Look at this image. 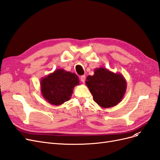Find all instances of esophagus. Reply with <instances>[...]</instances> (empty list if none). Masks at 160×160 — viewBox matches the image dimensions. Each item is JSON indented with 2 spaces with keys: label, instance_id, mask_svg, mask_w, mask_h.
Listing matches in <instances>:
<instances>
[{
  "label": "esophagus",
  "instance_id": "1",
  "mask_svg": "<svg viewBox=\"0 0 160 160\" xmlns=\"http://www.w3.org/2000/svg\"><path fill=\"white\" fill-rule=\"evenodd\" d=\"M80 79H81V82H83V83H85V75H82V76H81Z\"/></svg>",
  "mask_w": 160,
  "mask_h": 160
}]
</instances>
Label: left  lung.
Here are the masks:
<instances>
[{"instance_id": "obj_1", "label": "left lung", "mask_w": 160, "mask_h": 160, "mask_svg": "<svg viewBox=\"0 0 160 160\" xmlns=\"http://www.w3.org/2000/svg\"><path fill=\"white\" fill-rule=\"evenodd\" d=\"M85 83L95 102L102 108L117 105L123 99L127 89L122 74L115 73L105 67L96 68L93 75L87 77Z\"/></svg>"}]
</instances>
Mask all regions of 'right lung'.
Listing matches in <instances>:
<instances>
[{
  "label": "right lung",
  "instance_id": "1",
  "mask_svg": "<svg viewBox=\"0 0 160 160\" xmlns=\"http://www.w3.org/2000/svg\"><path fill=\"white\" fill-rule=\"evenodd\" d=\"M41 95L47 102L60 105L71 99L75 86L79 85L78 77L62 69L42 77L41 80Z\"/></svg>",
  "mask_w": 160,
  "mask_h": 160
}]
</instances>
